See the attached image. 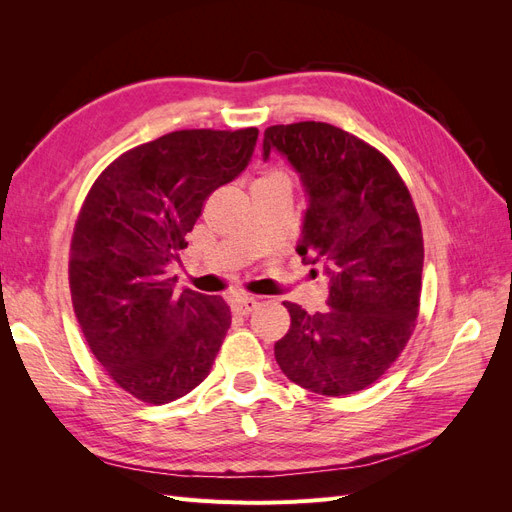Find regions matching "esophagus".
<instances>
[{"mask_svg":"<svg viewBox=\"0 0 512 512\" xmlns=\"http://www.w3.org/2000/svg\"><path fill=\"white\" fill-rule=\"evenodd\" d=\"M258 305H260V301L256 297H237V299H232V312L239 316H247V314H252Z\"/></svg>","mask_w":512,"mask_h":512,"instance_id":"1","label":"esophagus"}]
</instances>
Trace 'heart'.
Listing matches in <instances>:
<instances>
[{
	"mask_svg": "<svg viewBox=\"0 0 512 512\" xmlns=\"http://www.w3.org/2000/svg\"><path fill=\"white\" fill-rule=\"evenodd\" d=\"M275 175H280V173H267L265 177H275ZM265 177H262V179H265Z\"/></svg>",
	"mask_w": 512,
	"mask_h": 512,
	"instance_id": "heart-1",
	"label": "heart"
}]
</instances>
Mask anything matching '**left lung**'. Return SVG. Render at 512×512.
<instances>
[{
	"label": "left lung",
	"mask_w": 512,
	"mask_h": 512,
	"mask_svg": "<svg viewBox=\"0 0 512 512\" xmlns=\"http://www.w3.org/2000/svg\"><path fill=\"white\" fill-rule=\"evenodd\" d=\"M299 170L309 207L297 252L331 277L329 309L307 314L284 303L288 333L275 361L303 389L342 397L389 369L416 327L421 307L423 230L408 185L376 147L322 121L265 130Z\"/></svg>",
	"instance_id": "left-lung-1"
}]
</instances>
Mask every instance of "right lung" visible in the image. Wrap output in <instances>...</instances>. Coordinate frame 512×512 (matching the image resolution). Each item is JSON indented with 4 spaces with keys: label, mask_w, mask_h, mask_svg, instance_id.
<instances>
[{
    "label": "right lung",
    "mask_w": 512,
    "mask_h": 512,
    "mask_svg": "<svg viewBox=\"0 0 512 512\" xmlns=\"http://www.w3.org/2000/svg\"><path fill=\"white\" fill-rule=\"evenodd\" d=\"M258 130H179L108 164L70 243V292L85 342L111 380L162 406L203 382L230 327L222 297L175 288L205 200L245 170Z\"/></svg>",
    "instance_id": "add662e5"
}]
</instances>
